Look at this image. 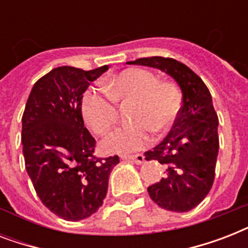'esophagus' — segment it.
Masks as SVG:
<instances>
[{
    "label": "esophagus",
    "instance_id": "esophagus-1",
    "mask_svg": "<svg viewBox=\"0 0 248 248\" xmlns=\"http://www.w3.org/2000/svg\"><path fill=\"white\" fill-rule=\"evenodd\" d=\"M124 161H130V162H134L136 165H141L144 163V155H122L121 157Z\"/></svg>",
    "mask_w": 248,
    "mask_h": 248
}]
</instances>
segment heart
<instances>
[{
    "instance_id": "obj_1",
    "label": "heart",
    "mask_w": 248,
    "mask_h": 248,
    "mask_svg": "<svg viewBox=\"0 0 248 248\" xmlns=\"http://www.w3.org/2000/svg\"><path fill=\"white\" fill-rule=\"evenodd\" d=\"M103 91L91 89L85 93L81 112L86 124L97 135L112 127L117 118L116 103H130L128 118L134 122L113 130L103 141L107 153L126 155L143 149L151 141V128L169 130L181 108V93L171 82H159L151 71L131 68L105 79Z\"/></svg>"
}]
</instances>
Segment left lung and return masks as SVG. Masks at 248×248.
Instances as JSON below:
<instances>
[{
	"label": "left lung",
	"mask_w": 248,
	"mask_h": 248,
	"mask_svg": "<svg viewBox=\"0 0 248 248\" xmlns=\"http://www.w3.org/2000/svg\"><path fill=\"white\" fill-rule=\"evenodd\" d=\"M127 64L165 72L179 85L183 95L180 113L163 141L145 152V159L166 165L167 175L148 186L159 207L186 212L202 202L211 190L219 153V120L207 86L185 64L171 58H141Z\"/></svg>",
	"instance_id": "8db88e82"
}]
</instances>
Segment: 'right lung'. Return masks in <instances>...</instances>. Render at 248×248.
<instances>
[{
	"label": "right lung",
	"instance_id": "add662e5",
	"mask_svg": "<svg viewBox=\"0 0 248 248\" xmlns=\"http://www.w3.org/2000/svg\"><path fill=\"white\" fill-rule=\"evenodd\" d=\"M58 67L32 87L21 118L25 169L41 202L69 221L99 210L118 155L96 158L95 139L81 112L83 93L108 71Z\"/></svg>",
	"mask_w": 248,
	"mask_h": 248
}]
</instances>
